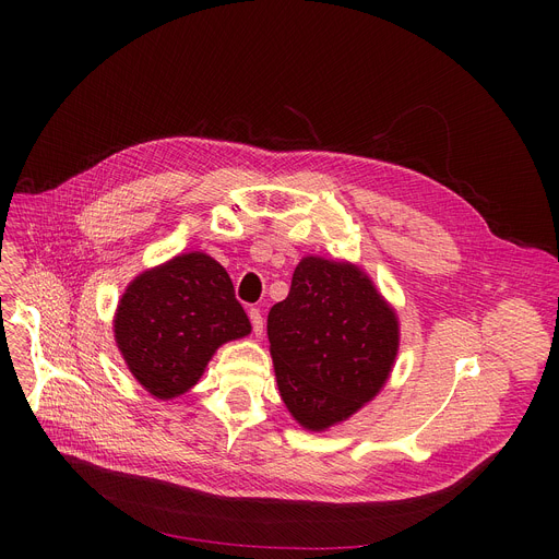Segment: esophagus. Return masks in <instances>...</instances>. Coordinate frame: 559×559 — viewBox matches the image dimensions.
Instances as JSON below:
<instances>
[{
	"instance_id": "esophagus-1",
	"label": "esophagus",
	"mask_w": 559,
	"mask_h": 559,
	"mask_svg": "<svg viewBox=\"0 0 559 559\" xmlns=\"http://www.w3.org/2000/svg\"><path fill=\"white\" fill-rule=\"evenodd\" d=\"M250 321H252V330H254V334L257 336H263V313H261V309H257V307H252L250 309Z\"/></svg>"
}]
</instances>
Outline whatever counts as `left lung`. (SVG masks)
<instances>
[{"mask_svg": "<svg viewBox=\"0 0 559 559\" xmlns=\"http://www.w3.org/2000/svg\"><path fill=\"white\" fill-rule=\"evenodd\" d=\"M267 338L285 407L300 427L325 431L382 389L401 330L360 267L305 257L270 309Z\"/></svg>", "mask_w": 559, "mask_h": 559, "instance_id": "obj_1", "label": "left lung"}]
</instances>
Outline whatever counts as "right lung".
<instances>
[{
    "mask_svg": "<svg viewBox=\"0 0 559 559\" xmlns=\"http://www.w3.org/2000/svg\"><path fill=\"white\" fill-rule=\"evenodd\" d=\"M252 332L225 267L203 252L139 274L115 313L117 347L158 401L192 389L214 352Z\"/></svg>",
    "mask_w": 559,
    "mask_h": 559,
    "instance_id": "add662e5",
    "label": "right lung"
}]
</instances>
